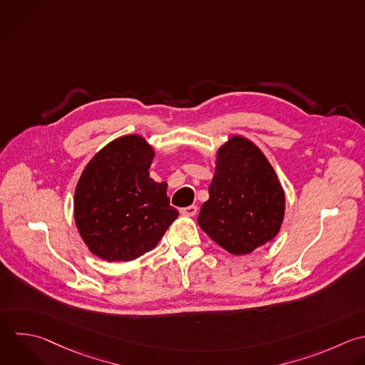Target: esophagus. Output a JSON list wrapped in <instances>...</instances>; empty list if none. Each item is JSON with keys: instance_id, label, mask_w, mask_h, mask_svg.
Masks as SVG:
<instances>
[{"instance_id": "34e87169", "label": "esophagus", "mask_w": 365, "mask_h": 365, "mask_svg": "<svg viewBox=\"0 0 365 365\" xmlns=\"http://www.w3.org/2000/svg\"><path fill=\"white\" fill-rule=\"evenodd\" d=\"M197 207L195 205H190V207H185V208H181V214L182 215H187V217H194L197 214Z\"/></svg>"}]
</instances>
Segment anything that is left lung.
<instances>
[{
    "label": "left lung",
    "mask_w": 365,
    "mask_h": 365,
    "mask_svg": "<svg viewBox=\"0 0 365 365\" xmlns=\"http://www.w3.org/2000/svg\"><path fill=\"white\" fill-rule=\"evenodd\" d=\"M208 194L198 225L230 254H250L279 232L285 192L264 153L248 138L234 134L218 147Z\"/></svg>",
    "instance_id": "left-lung-1"
}]
</instances>
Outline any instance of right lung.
Listing matches in <instances>:
<instances>
[{
  "label": "right lung",
  "mask_w": 365,
  "mask_h": 365,
  "mask_svg": "<svg viewBox=\"0 0 365 365\" xmlns=\"http://www.w3.org/2000/svg\"><path fill=\"white\" fill-rule=\"evenodd\" d=\"M154 147L138 134L123 135L86 165L76 187L77 230L98 258L133 261L157 247L178 217L167 184L150 177Z\"/></svg>",
  "instance_id": "obj_1"
}]
</instances>
